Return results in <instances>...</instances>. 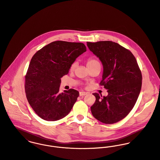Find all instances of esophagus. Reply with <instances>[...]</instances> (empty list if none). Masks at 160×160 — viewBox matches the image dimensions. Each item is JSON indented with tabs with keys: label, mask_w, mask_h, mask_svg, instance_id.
Masks as SVG:
<instances>
[{
	"label": "esophagus",
	"mask_w": 160,
	"mask_h": 160,
	"mask_svg": "<svg viewBox=\"0 0 160 160\" xmlns=\"http://www.w3.org/2000/svg\"><path fill=\"white\" fill-rule=\"evenodd\" d=\"M87 94H88V92H83V91H81V92H80V93H79L80 96H85V95H87Z\"/></svg>",
	"instance_id": "esophagus-1"
}]
</instances>
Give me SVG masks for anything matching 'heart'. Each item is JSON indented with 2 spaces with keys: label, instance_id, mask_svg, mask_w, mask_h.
Wrapping results in <instances>:
<instances>
[{
  "label": "heart",
  "instance_id": "obj_1",
  "mask_svg": "<svg viewBox=\"0 0 160 160\" xmlns=\"http://www.w3.org/2000/svg\"><path fill=\"white\" fill-rule=\"evenodd\" d=\"M99 64V61L96 59H94V58H89L88 61H87V67L90 66H92V65H94V64ZM76 66V62H73L71 66V68H70V70L71 71H73L75 68Z\"/></svg>",
  "mask_w": 160,
  "mask_h": 160
}]
</instances>
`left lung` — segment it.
<instances>
[{
  "label": "left lung",
  "mask_w": 160,
  "mask_h": 160,
  "mask_svg": "<svg viewBox=\"0 0 160 160\" xmlns=\"http://www.w3.org/2000/svg\"><path fill=\"white\" fill-rule=\"evenodd\" d=\"M89 50L103 66L100 84L107 89L108 95L98 93L91 107L93 117L106 124L117 123L131 112L134 106L142 87V73L132 53L112 41L87 42Z\"/></svg>",
  "instance_id": "obj_1"
}]
</instances>
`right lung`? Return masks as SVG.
Here are the masks:
<instances>
[{
	"label": "right lung",
	"mask_w": 160,
	"mask_h": 160,
	"mask_svg": "<svg viewBox=\"0 0 160 160\" xmlns=\"http://www.w3.org/2000/svg\"><path fill=\"white\" fill-rule=\"evenodd\" d=\"M86 51L82 43L55 41L33 56L25 77V92L30 106L41 118L56 121L71 112L79 92L70 89L60 93L61 78Z\"/></svg>",
	"instance_id": "obj_1"
}]
</instances>
